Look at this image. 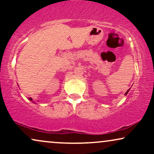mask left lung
<instances>
[{"instance_id": "obj_1", "label": "left lung", "mask_w": 154, "mask_h": 154, "mask_svg": "<svg viewBox=\"0 0 154 154\" xmlns=\"http://www.w3.org/2000/svg\"><path fill=\"white\" fill-rule=\"evenodd\" d=\"M129 90H130V89H128V91H126V93H125L126 94H128V92H129Z\"/></svg>"}]
</instances>
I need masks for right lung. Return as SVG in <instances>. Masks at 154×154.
Here are the masks:
<instances>
[{
    "instance_id": "add662e5",
    "label": "right lung",
    "mask_w": 154,
    "mask_h": 154,
    "mask_svg": "<svg viewBox=\"0 0 154 154\" xmlns=\"http://www.w3.org/2000/svg\"><path fill=\"white\" fill-rule=\"evenodd\" d=\"M29 100H30V101H32V98H29Z\"/></svg>"
}]
</instances>
